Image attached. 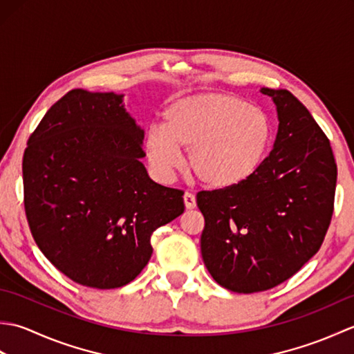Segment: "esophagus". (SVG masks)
Here are the masks:
<instances>
[{"instance_id": "obj_1", "label": "esophagus", "mask_w": 354, "mask_h": 354, "mask_svg": "<svg viewBox=\"0 0 354 354\" xmlns=\"http://www.w3.org/2000/svg\"><path fill=\"white\" fill-rule=\"evenodd\" d=\"M184 204H185V208H189V209H193L194 207H196V198H194L193 193H190V192L184 193Z\"/></svg>"}]
</instances>
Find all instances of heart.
<instances>
[{
    "mask_svg": "<svg viewBox=\"0 0 354 354\" xmlns=\"http://www.w3.org/2000/svg\"><path fill=\"white\" fill-rule=\"evenodd\" d=\"M274 138V120L265 109L230 94H194L165 108L162 126L147 131L145 149L155 176L164 183L183 165V147L202 184L228 190L257 175Z\"/></svg>",
    "mask_w": 354,
    "mask_h": 354,
    "instance_id": "obj_1",
    "label": "heart"
}]
</instances>
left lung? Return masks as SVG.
I'll return each instance as SVG.
<instances>
[{
  "label": "left lung",
  "mask_w": 354,
  "mask_h": 354,
  "mask_svg": "<svg viewBox=\"0 0 354 354\" xmlns=\"http://www.w3.org/2000/svg\"><path fill=\"white\" fill-rule=\"evenodd\" d=\"M277 108L268 160L236 189L201 192V252L225 289L252 293L288 280L318 252L332 221L336 162L330 141L288 89L261 88Z\"/></svg>",
  "instance_id": "left-lung-1"
}]
</instances>
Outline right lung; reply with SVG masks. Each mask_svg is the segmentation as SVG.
<instances>
[{
    "mask_svg": "<svg viewBox=\"0 0 354 354\" xmlns=\"http://www.w3.org/2000/svg\"><path fill=\"white\" fill-rule=\"evenodd\" d=\"M124 94L73 89L30 135L22 160L27 221L53 265L95 289L131 283L152 232L184 213L183 192L150 179L145 129Z\"/></svg>",
    "mask_w": 354,
    "mask_h": 354,
    "instance_id": "1",
    "label": "right lung"
}]
</instances>
